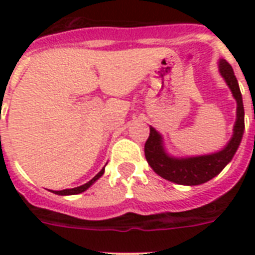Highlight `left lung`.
Wrapping results in <instances>:
<instances>
[{"label": "left lung", "mask_w": 255, "mask_h": 255, "mask_svg": "<svg viewBox=\"0 0 255 255\" xmlns=\"http://www.w3.org/2000/svg\"><path fill=\"white\" fill-rule=\"evenodd\" d=\"M218 73L224 78L237 103L233 135L225 147L213 153L197 156H173L167 151L163 135L156 128L149 126V137L145 141L144 153L149 167L160 177L178 185H201L216 177L236 155L245 131L244 102H242L237 78L234 75L232 66L225 59L218 61Z\"/></svg>", "instance_id": "obj_1"}]
</instances>
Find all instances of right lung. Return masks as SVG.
<instances>
[{
    "label": "right lung",
    "instance_id": "add662e5",
    "mask_svg": "<svg viewBox=\"0 0 255 255\" xmlns=\"http://www.w3.org/2000/svg\"><path fill=\"white\" fill-rule=\"evenodd\" d=\"M104 173V167L102 168V170H100L99 173L96 174L95 177H92L91 180L88 182H86V184H83V185L81 186H77V188H71V189H63V190H51L53 193L55 194H59V196H71V194H79L82 193V192H85V190H87L90 186L94 184L95 181H98L102 176H103Z\"/></svg>",
    "mask_w": 255,
    "mask_h": 255
}]
</instances>
